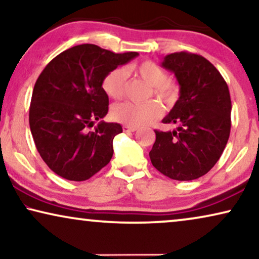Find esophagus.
Here are the masks:
<instances>
[{"mask_svg":"<svg viewBox=\"0 0 259 259\" xmlns=\"http://www.w3.org/2000/svg\"><path fill=\"white\" fill-rule=\"evenodd\" d=\"M122 130L125 131V132H134V131H137L136 127H131V126H122Z\"/></svg>","mask_w":259,"mask_h":259,"instance_id":"1","label":"esophagus"}]
</instances>
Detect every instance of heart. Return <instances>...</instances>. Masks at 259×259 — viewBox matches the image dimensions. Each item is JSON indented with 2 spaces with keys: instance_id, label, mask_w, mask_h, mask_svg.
<instances>
[{
  "instance_id": "1",
  "label": "heart",
  "mask_w": 259,
  "mask_h": 259,
  "mask_svg": "<svg viewBox=\"0 0 259 259\" xmlns=\"http://www.w3.org/2000/svg\"><path fill=\"white\" fill-rule=\"evenodd\" d=\"M133 73L144 80L152 88V93L159 100L171 106L178 100L179 86L168 80L166 70L151 60H146L131 67ZM127 84V70L123 67L112 69L102 80V90L109 98L121 99L125 94ZM151 93V94H152ZM162 108L157 101H148L145 104H133L126 101L115 104L111 109L112 118L120 123L131 127L150 125L161 115Z\"/></svg>"
}]
</instances>
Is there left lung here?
<instances>
[{
	"label": "left lung",
	"mask_w": 259,
	"mask_h": 259,
	"mask_svg": "<svg viewBox=\"0 0 259 259\" xmlns=\"http://www.w3.org/2000/svg\"><path fill=\"white\" fill-rule=\"evenodd\" d=\"M161 66L175 73L180 86L178 101L162 122L178 128L154 131L151 162L171 179H197L213 167L228 144L232 107L229 87L201 55L172 53Z\"/></svg>",
	"instance_id": "1"
}]
</instances>
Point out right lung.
Listing matches in <instances>:
<instances>
[{"label": "right lung", "instance_id": "obj_1", "mask_svg": "<svg viewBox=\"0 0 259 259\" xmlns=\"http://www.w3.org/2000/svg\"><path fill=\"white\" fill-rule=\"evenodd\" d=\"M138 55L79 45L60 53L42 70L31 95L29 125L38 153L56 175L83 182L111 161L113 139L122 127L100 121L93 128L108 112L101 83L108 72Z\"/></svg>", "mask_w": 259, "mask_h": 259}]
</instances>
